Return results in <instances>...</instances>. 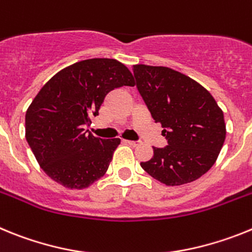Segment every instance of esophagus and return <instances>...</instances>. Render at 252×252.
<instances>
[{"mask_svg": "<svg viewBox=\"0 0 252 252\" xmlns=\"http://www.w3.org/2000/svg\"><path fill=\"white\" fill-rule=\"evenodd\" d=\"M126 143L130 144L132 147H137V146H139V144L142 143L141 141H126Z\"/></svg>", "mask_w": 252, "mask_h": 252, "instance_id": "esophagus-1", "label": "esophagus"}]
</instances>
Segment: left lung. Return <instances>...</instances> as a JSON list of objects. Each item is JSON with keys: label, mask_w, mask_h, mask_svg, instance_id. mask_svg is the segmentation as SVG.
Instances as JSON below:
<instances>
[{"label": "left lung", "mask_w": 252, "mask_h": 252, "mask_svg": "<svg viewBox=\"0 0 252 252\" xmlns=\"http://www.w3.org/2000/svg\"><path fill=\"white\" fill-rule=\"evenodd\" d=\"M135 86L167 139L141 162L153 179L168 187L199 179L214 165L226 139L223 111L208 90L168 67L133 65Z\"/></svg>", "instance_id": "obj_1"}]
</instances>
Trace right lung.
I'll return each instance as SVG.
<instances>
[{"mask_svg":"<svg viewBox=\"0 0 252 252\" xmlns=\"http://www.w3.org/2000/svg\"><path fill=\"white\" fill-rule=\"evenodd\" d=\"M134 80L123 63L93 58L65 67L35 96L25 115V137L50 179L84 189L108 170L120 139L87 134L84 126L99 115L105 96Z\"/></svg>","mask_w":252,"mask_h":252,"instance_id":"right-lung-1","label":"right lung"}]
</instances>
